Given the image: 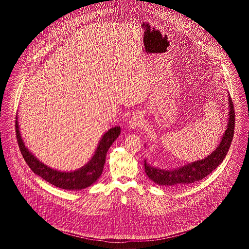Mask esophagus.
I'll list each match as a JSON object with an SVG mask.
<instances>
[{
    "label": "esophagus",
    "instance_id": "obj_1",
    "mask_svg": "<svg viewBox=\"0 0 249 249\" xmlns=\"http://www.w3.org/2000/svg\"><path fill=\"white\" fill-rule=\"evenodd\" d=\"M129 124H130V128H132V129H136V128L140 127V125L142 124L141 116L138 114L132 116L129 121Z\"/></svg>",
    "mask_w": 249,
    "mask_h": 249
}]
</instances>
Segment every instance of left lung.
<instances>
[{
  "label": "left lung",
  "instance_id": "1",
  "mask_svg": "<svg viewBox=\"0 0 249 249\" xmlns=\"http://www.w3.org/2000/svg\"><path fill=\"white\" fill-rule=\"evenodd\" d=\"M229 121L225 133L221 139V142L211 155L203 160H197L195 162L172 171L155 168L153 166L147 164L146 160H144V171L147 177L159 185L178 186L197 182L210 175L223 161L233 138L235 113L231 95H229Z\"/></svg>",
  "mask_w": 249,
  "mask_h": 249
}]
</instances>
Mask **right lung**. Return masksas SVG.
Returning <instances> with one entry per match:
<instances>
[{"label":"right lung","mask_w":249,"mask_h":249,"mask_svg":"<svg viewBox=\"0 0 249 249\" xmlns=\"http://www.w3.org/2000/svg\"><path fill=\"white\" fill-rule=\"evenodd\" d=\"M18 129L19 128L17 117V139L24 160L29 167L32 169V171L40 178L45 179L48 183L54 185L55 187L70 190H82L91 186L97 181V179L101 177L103 173L104 166L106 163L107 151L120 134V127H115L110 129L101 139L91 160L79 170L66 173L51 169L50 167L45 165L39 160H37L25 146L22 138L20 136V131Z\"/></svg>","instance_id":"obj_1"}]
</instances>
